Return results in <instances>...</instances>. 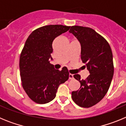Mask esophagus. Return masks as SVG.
<instances>
[{
    "label": "esophagus",
    "mask_w": 126,
    "mask_h": 126,
    "mask_svg": "<svg viewBox=\"0 0 126 126\" xmlns=\"http://www.w3.org/2000/svg\"><path fill=\"white\" fill-rule=\"evenodd\" d=\"M69 79H74L73 74H69Z\"/></svg>",
    "instance_id": "esophagus-1"
}]
</instances>
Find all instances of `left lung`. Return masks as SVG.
Returning <instances> with one entry per match:
<instances>
[{"label": "left lung", "mask_w": 126, "mask_h": 126, "mask_svg": "<svg viewBox=\"0 0 126 126\" xmlns=\"http://www.w3.org/2000/svg\"><path fill=\"white\" fill-rule=\"evenodd\" d=\"M69 32L80 42L81 59L90 74L85 80L74 74L81 86L72 92V98L81 107H91L104 97L110 86L114 71L112 50L107 41L90 28L73 26Z\"/></svg>", "instance_id": "left-lung-1"}]
</instances>
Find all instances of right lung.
Wrapping results in <instances>:
<instances>
[{"mask_svg": "<svg viewBox=\"0 0 126 126\" xmlns=\"http://www.w3.org/2000/svg\"><path fill=\"white\" fill-rule=\"evenodd\" d=\"M71 26L47 25L34 30L25 42L19 60L23 88L35 103L44 104L55 98L61 84L69 79L66 67L59 71L50 63L52 60V43Z\"/></svg>", "mask_w": 126, "mask_h": 126, "instance_id": "1", "label": "right lung"}]
</instances>
